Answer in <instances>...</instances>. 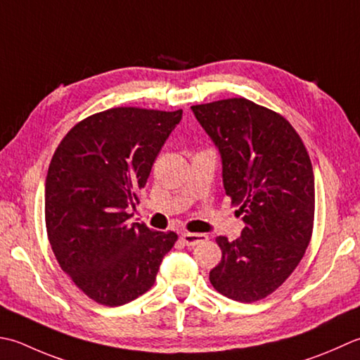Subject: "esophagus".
Segmentation results:
<instances>
[{
	"mask_svg": "<svg viewBox=\"0 0 360 360\" xmlns=\"http://www.w3.org/2000/svg\"><path fill=\"white\" fill-rule=\"evenodd\" d=\"M181 240L184 242V245H187V246H193V245H198L201 242H206L207 236L206 234H196V232H182Z\"/></svg>",
	"mask_w": 360,
	"mask_h": 360,
	"instance_id": "obj_1",
	"label": "esophagus"
}]
</instances>
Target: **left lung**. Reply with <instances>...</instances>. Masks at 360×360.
I'll return each mask as SVG.
<instances>
[{"instance_id":"1","label":"left lung","mask_w":360,"mask_h":360,"mask_svg":"<svg viewBox=\"0 0 360 360\" xmlns=\"http://www.w3.org/2000/svg\"><path fill=\"white\" fill-rule=\"evenodd\" d=\"M192 110L218 146L224 192L246 224L237 240L215 238L221 260L210 270V284L234 301L264 300L297 269L312 238L311 158L283 115L246 98Z\"/></svg>"}]
</instances>
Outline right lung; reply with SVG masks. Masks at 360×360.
<instances>
[{"instance_id":"obj_1","label":"right lung","mask_w":360,"mask_h":360,"mask_svg":"<svg viewBox=\"0 0 360 360\" xmlns=\"http://www.w3.org/2000/svg\"><path fill=\"white\" fill-rule=\"evenodd\" d=\"M182 110L112 108L60 140L45 182L48 240L60 269L98 304L115 307L156 283L173 231L129 223L131 206Z\"/></svg>"}]
</instances>
